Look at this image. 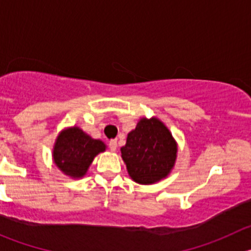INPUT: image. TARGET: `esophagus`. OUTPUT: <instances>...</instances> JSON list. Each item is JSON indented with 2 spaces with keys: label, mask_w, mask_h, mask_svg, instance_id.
Segmentation results:
<instances>
[{
  "label": "esophagus",
  "mask_w": 251,
  "mask_h": 251,
  "mask_svg": "<svg viewBox=\"0 0 251 251\" xmlns=\"http://www.w3.org/2000/svg\"><path fill=\"white\" fill-rule=\"evenodd\" d=\"M109 148L111 151H115L116 148H118V142L116 140H110L109 141Z\"/></svg>",
  "instance_id": "esophagus-1"
}]
</instances>
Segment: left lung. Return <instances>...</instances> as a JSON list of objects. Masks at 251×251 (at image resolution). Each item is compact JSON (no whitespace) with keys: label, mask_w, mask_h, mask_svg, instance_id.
Returning a JSON list of instances; mask_svg holds the SVG:
<instances>
[{"label":"left lung","mask_w":251,"mask_h":251,"mask_svg":"<svg viewBox=\"0 0 251 251\" xmlns=\"http://www.w3.org/2000/svg\"><path fill=\"white\" fill-rule=\"evenodd\" d=\"M120 151L131 178L140 184H153L173 170L177 143L163 121L142 118Z\"/></svg>","instance_id":"obj_1"}]
</instances>
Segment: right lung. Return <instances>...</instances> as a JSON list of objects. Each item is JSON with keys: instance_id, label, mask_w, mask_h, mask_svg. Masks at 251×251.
<instances>
[{"instance_id": "right-lung-1", "label": "right lung", "mask_w": 251, "mask_h": 251, "mask_svg": "<svg viewBox=\"0 0 251 251\" xmlns=\"http://www.w3.org/2000/svg\"><path fill=\"white\" fill-rule=\"evenodd\" d=\"M105 148L104 142L95 140L80 127L73 126L58 135L53 147V161L64 175L81 178L87 173L95 156Z\"/></svg>"}]
</instances>
